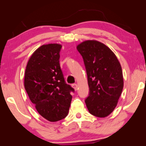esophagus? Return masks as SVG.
<instances>
[{
  "label": "esophagus",
  "instance_id": "obj_1",
  "mask_svg": "<svg viewBox=\"0 0 146 146\" xmlns=\"http://www.w3.org/2000/svg\"><path fill=\"white\" fill-rule=\"evenodd\" d=\"M72 87L74 88V90H75V91L77 90V88H78V86L76 84H72Z\"/></svg>",
  "mask_w": 146,
  "mask_h": 146
}]
</instances>
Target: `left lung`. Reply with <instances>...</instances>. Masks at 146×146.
Instances as JSON below:
<instances>
[{
    "mask_svg": "<svg viewBox=\"0 0 146 146\" xmlns=\"http://www.w3.org/2000/svg\"><path fill=\"white\" fill-rule=\"evenodd\" d=\"M84 62L90 93L85 102L91 115L106 117L117 105L123 87L122 70L115 53L105 44L86 40L76 47Z\"/></svg>",
    "mask_w": 146,
    "mask_h": 146,
    "instance_id": "8db88e82",
    "label": "left lung"
}]
</instances>
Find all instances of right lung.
Here are the masks:
<instances>
[{"instance_id":"right-lung-1","label":"right lung","mask_w":146,"mask_h":146,"mask_svg":"<svg viewBox=\"0 0 146 146\" xmlns=\"http://www.w3.org/2000/svg\"><path fill=\"white\" fill-rule=\"evenodd\" d=\"M60 44L41 46L27 64L24 88L42 117L56 122L68 115L74 89L64 80L59 63Z\"/></svg>"}]
</instances>
